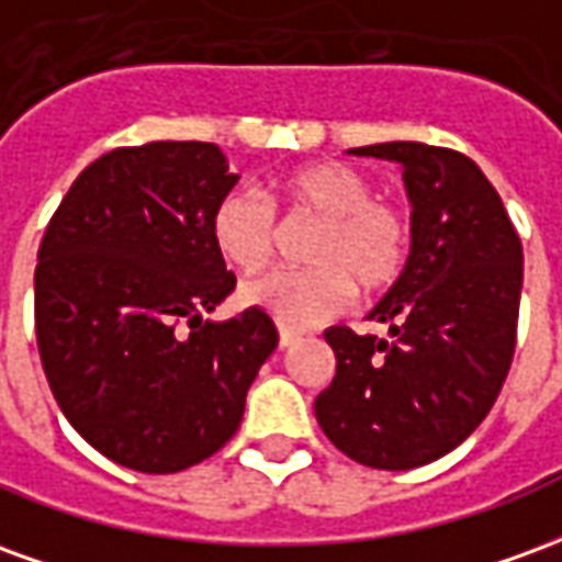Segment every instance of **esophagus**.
I'll use <instances>...</instances> for the list:
<instances>
[{
  "label": "esophagus",
  "instance_id": "34e87169",
  "mask_svg": "<svg viewBox=\"0 0 562 562\" xmlns=\"http://www.w3.org/2000/svg\"><path fill=\"white\" fill-rule=\"evenodd\" d=\"M294 342H297V334H292V330H280V349H292Z\"/></svg>",
  "mask_w": 562,
  "mask_h": 562
}]
</instances>
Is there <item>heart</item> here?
<instances>
[{
	"label": "heart",
	"instance_id": "1",
	"mask_svg": "<svg viewBox=\"0 0 562 562\" xmlns=\"http://www.w3.org/2000/svg\"><path fill=\"white\" fill-rule=\"evenodd\" d=\"M273 198L289 222L316 220L306 246L310 270H273L246 282L240 301L282 328H316L364 294L389 292L409 258V222L391 201L373 198L364 173L346 161H306L273 180ZM273 210L249 189H232L210 213V244L225 265L258 273L277 252Z\"/></svg>",
	"mask_w": 562,
	"mask_h": 562
}]
</instances>
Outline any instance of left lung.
<instances>
[{
  "label": "left lung",
  "mask_w": 562,
  "mask_h": 562,
  "mask_svg": "<svg viewBox=\"0 0 562 562\" xmlns=\"http://www.w3.org/2000/svg\"><path fill=\"white\" fill-rule=\"evenodd\" d=\"M397 161L413 204L403 277L370 310L389 340L328 328L337 376L322 430L373 470H413L458 448L491 413L518 334L524 249L482 168L418 140L349 149Z\"/></svg>",
  "instance_id": "8db88e82"
}]
</instances>
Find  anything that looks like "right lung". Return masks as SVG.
<instances>
[{
  "mask_svg": "<svg viewBox=\"0 0 562 562\" xmlns=\"http://www.w3.org/2000/svg\"><path fill=\"white\" fill-rule=\"evenodd\" d=\"M237 180L204 140L111 149L44 232V376L71 427L120 467L165 475L216 454L277 349V325L256 306L207 318L234 289L210 244V213Z\"/></svg>",
  "mask_w": 562,
  "mask_h": 562,
  "instance_id": "add662e5",
  "label": "right lung"
}]
</instances>
